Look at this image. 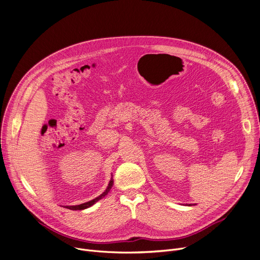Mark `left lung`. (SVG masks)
<instances>
[{
	"label": "left lung",
	"mask_w": 260,
	"mask_h": 260,
	"mask_svg": "<svg viewBox=\"0 0 260 260\" xmlns=\"http://www.w3.org/2000/svg\"><path fill=\"white\" fill-rule=\"evenodd\" d=\"M189 206H190V205H189Z\"/></svg>",
	"instance_id": "1"
}]
</instances>
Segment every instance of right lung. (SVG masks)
Instances as JSON below:
<instances>
[{"label":"right lung","instance_id":"add662e5","mask_svg":"<svg viewBox=\"0 0 260 260\" xmlns=\"http://www.w3.org/2000/svg\"><path fill=\"white\" fill-rule=\"evenodd\" d=\"M112 185H113V180L111 179V181H110V183H109V185H108L107 189H106L100 197H98V198H95L94 200H91V201H89V202H87V203L81 204V205H77V206H67L66 208H67V209H70V210H84V209H86V208H89V207H91L94 203H96L98 201H100L101 199H103L104 197H106V196L108 194V192L110 191L111 187H112Z\"/></svg>","mask_w":260,"mask_h":260}]
</instances>
